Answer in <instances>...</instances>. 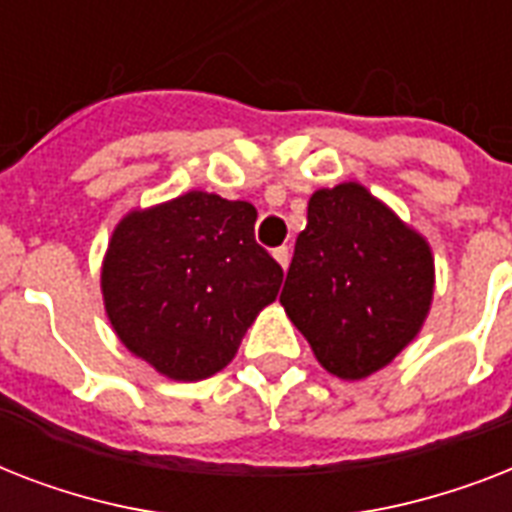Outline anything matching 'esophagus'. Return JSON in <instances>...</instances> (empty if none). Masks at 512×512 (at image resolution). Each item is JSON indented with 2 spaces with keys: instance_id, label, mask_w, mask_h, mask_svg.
Listing matches in <instances>:
<instances>
[{
  "instance_id": "1",
  "label": "esophagus",
  "mask_w": 512,
  "mask_h": 512,
  "mask_svg": "<svg viewBox=\"0 0 512 512\" xmlns=\"http://www.w3.org/2000/svg\"><path fill=\"white\" fill-rule=\"evenodd\" d=\"M273 257H276V263L287 271L289 268V249L287 247H279V249H273Z\"/></svg>"
}]
</instances>
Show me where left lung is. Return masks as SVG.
<instances>
[{"label":"left lung","instance_id":"1","mask_svg":"<svg viewBox=\"0 0 512 512\" xmlns=\"http://www.w3.org/2000/svg\"><path fill=\"white\" fill-rule=\"evenodd\" d=\"M433 284L428 241L361 183H340L308 201L279 300L329 374L364 380L417 337Z\"/></svg>","mask_w":512,"mask_h":512}]
</instances>
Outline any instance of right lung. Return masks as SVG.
I'll return each instance as SVG.
<instances>
[{
    "label": "right lung",
    "mask_w": 512,
    "mask_h": 512,
    "mask_svg": "<svg viewBox=\"0 0 512 512\" xmlns=\"http://www.w3.org/2000/svg\"><path fill=\"white\" fill-rule=\"evenodd\" d=\"M257 209L188 191L114 228L100 289L124 348L159 374L207 380L231 364L284 271L255 241Z\"/></svg>",
    "instance_id": "right-lung-1"
}]
</instances>
